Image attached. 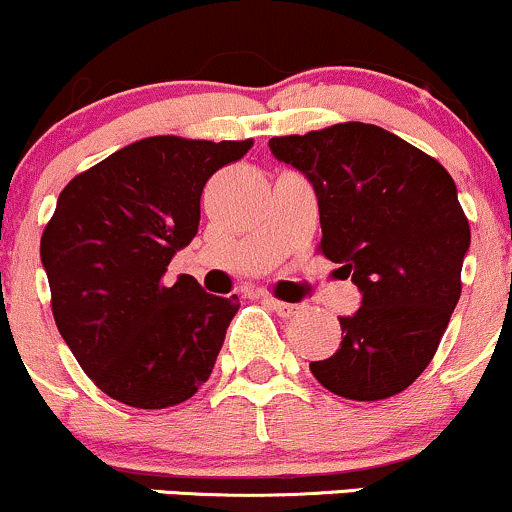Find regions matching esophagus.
Instances as JSON below:
<instances>
[{"label": "esophagus", "instance_id": "obj_1", "mask_svg": "<svg viewBox=\"0 0 512 512\" xmlns=\"http://www.w3.org/2000/svg\"><path fill=\"white\" fill-rule=\"evenodd\" d=\"M264 303H267L269 308H272L274 313L281 317H293L296 313H301V305L298 303H284V301H276V298H269V296H264Z\"/></svg>", "mask_w": 512, "mask_h": 512}]
</instances>
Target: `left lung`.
<instances>
[{
  "label": "left lung",
  "mask_w": 512,
  "mask_h": 512,
  "mask_svg": "<svg viewBox=\"0 0 512 512\" xmlns=\"http://www.w3.org/2000/svg\"><path fill=\"white\" fill-rule=\"evenodd\" d=\"M269 149L313 185L322 255L361 291V308L339 317V349L310 370L358 402L407 390L460 301L469 221L455 180L436 158L363 122L274 137Z\"/></svg>",
  "instance_id": "1"
}]
</instances>
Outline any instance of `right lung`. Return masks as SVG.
<instances>
[{
    "instance_id": "1",
    "label": "right lung",
    "mask_w": 512,
    "mask_h": 512,
    "mask_svg": "<svg viewBox=\"0 0 512 512\" xmlns=\"http://www.w3.org/2000/svg\"><path fill=\"white\" fill-rule=\"evenodd\" d=\"M245 142L149 137L76 175L40 238L57 330L108 397L137 409L185 402L207 383L238 296L182 274L163 284L199 228L207 180Z\"/></svg>"
}]
</instances>
